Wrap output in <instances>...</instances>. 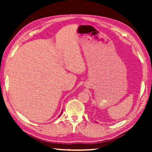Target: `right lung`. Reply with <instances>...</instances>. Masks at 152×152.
Instances as JSON below:
<instances>
[{"instance_id":"add662e5","label":"right lung","mask_w":152,"mask_h":152,"mask_svg":"<svg viewBox=\"0 0 152 152\" xmlns=\"http://www.w3.org/2000/svg\"><path fill=\"white\" fill-rule=\"evenodd\" d=\"M61 114H62V112H61V114H60V115H59V116H61Z\"/></svg>"}]
</instances>
